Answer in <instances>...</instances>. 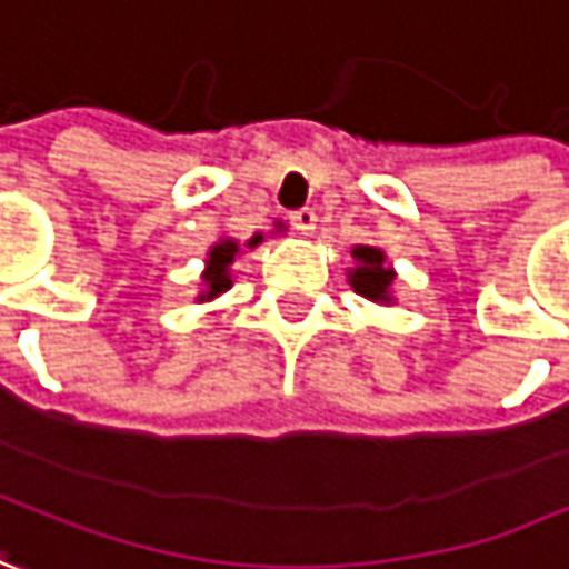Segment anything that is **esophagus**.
<instances>
[{"label":"esophagus","instance_id":"1","mask_svg":"<svg viewBox=\"0 0 569 569\" xmlns=\"http://www.w3.org/2000/svg\"><path fill=\"white\" fill-rule=\"evenodd\" d=\"M292 226H296V232H302V236H311L315 229H318V213L311 210V207H302V210H296L292 217Z\"/></svg>","mask_w":569,"mask_h":569}]
</instances>
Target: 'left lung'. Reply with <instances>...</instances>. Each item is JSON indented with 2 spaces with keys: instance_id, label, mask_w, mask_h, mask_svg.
<instances>
[{
  "instance_id": "left-lung-1",
  "label": "left lung",
  "mask_w": 569,
  "mask_h": 569,
  "mask_svg": "<svg viewBox=\"0 0 569 569\" xmlns=\"http://www.w3.org/2000/svg\"><path fill=\"white\" fill-rule=\"evenodd\" d=\"M352 261L356 264L346 270L349 286L375 305H393V283H397V270L387 264V254L378 246H356L352 248Z\"/></svg>"
}]
</instances>
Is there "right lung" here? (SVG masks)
Listing matches in <instances>:
<instances>
[{"instance_id": "add662e5", "label": "right lung", "mask_w": 569, "mask_h": 569, "mask_svg": "<svg viewBox=\"0 0 569 569\" xmlns=\"http://www.w3.org/2000/svg\"><path fill=\"white\" fill-rule=\"evenodd\" d=\"M264 242V236H251L246 248H258ZM242 254V246L229 236H220L204 258V273H201V292L194 296V302H213L220 299L226 289H232V264Z\"/></svg>"}]
</instances>
